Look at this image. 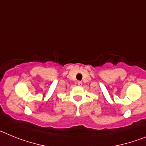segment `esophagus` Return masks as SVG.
Masks as SVG:
<instances>
[{"instance_id":"1","label":"esophagus","mask_w":146,"mask_h":146,"mask_svg":"<svg viewBox=\"0 0 146 146\" xmlns=\"http://www.w3.org/2000/svg\"><path fill=\"white\" fill-rule=\"evenodd\" d=\"M77 85H78L79 86H81L82 85V82H81V81H78V82H77Z\"/></svg>"}]
</instances>
